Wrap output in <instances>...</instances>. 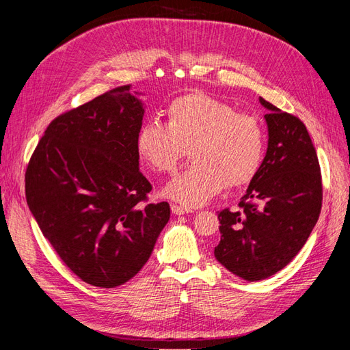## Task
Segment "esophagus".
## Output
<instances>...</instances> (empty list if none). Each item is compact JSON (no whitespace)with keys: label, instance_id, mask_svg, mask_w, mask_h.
Returning a JSON list of instances; mask_svg holds the SVG:
<instances>
[{"label":"esophagus","instance_id":"esophagus-1","mask_svg":"<svg viewBox=\"0 0 350 350\" xmlns=\"http://www.w3.org/2000/svg\"><path fill=\"white\" fill-rule=\"evenodd\" d=\"M171 210H172V213L176 215V216H181V215H185V213H189V211H191V210H188L187 207L176 206V204H172Z\"/></svg>","mask_w":350,"mask_h":350}]
</instances>
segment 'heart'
Masks as SVG:
<instances>
[{
    "label": "heart",
    "instance_id": "1",
    "mask_svg": "<svg viewBox=\"0 0 350 350\" xmlns=\"http://www.w3.org/2000/svg\"><path fill=\"white\" fill-rule=\"evenodd\" d=\"M266 130L256 115L206 93L174 99L166 125L144 121L135 147L154 172H172L187 156L194 161L169 181L162 194L187 208L201 207L230 188L250 184L266 154Z\"/></svg>",
    "mask_w": 350,
    "mask_h": 350
}]
</instances>
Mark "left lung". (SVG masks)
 Instances as JSON below:
<instances>
[{
  "instance_id": "8db88e82",
  "label": "left lung",
  "mask_w": 350,
  "mask_h": 350,
  "mask_svg": "<svg viewBox=\"0 0 350 350\" xmlns=\"http://www.w3.org/2000/svg\"><path fill=\"white\" fill-rule=\"evenodd\" d=\"M269 112L267 152L242 197L241 211L219 213L216 260L235 276L257 282L296 257L319 220L323 187L319 157L306 126L260 98Z\"/></svg>"
}]
</instances>
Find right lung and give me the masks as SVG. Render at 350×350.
Instances as JSON below:
<instances>
[{
  "mask_svg": "<svg viewBox=\"0 0 350 350\" xmlns=\"http://www.w3.org/2000/svg\"><path fill=\"white\" fill-rule=\"evenodd\" d=\"M143 93L116 88L52 121L26 171L27 206L70 270L116 288L150 258L167 203H140L152 185L140 172L135 135Z\"/></svg>",
  "mask_w": 350,
  "mask_h": 350,
  "instance_id": "1",
  "label": "right lung"
}]
</instances>
